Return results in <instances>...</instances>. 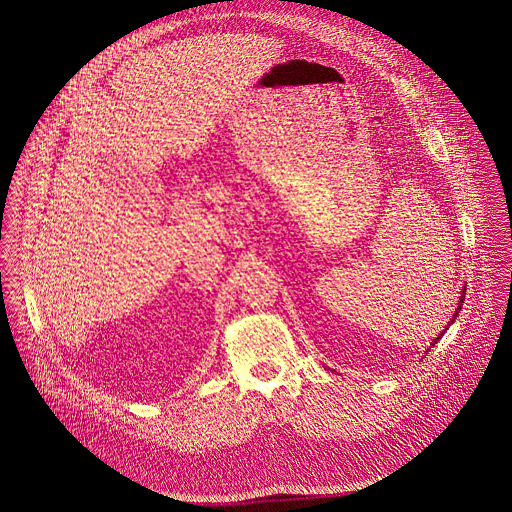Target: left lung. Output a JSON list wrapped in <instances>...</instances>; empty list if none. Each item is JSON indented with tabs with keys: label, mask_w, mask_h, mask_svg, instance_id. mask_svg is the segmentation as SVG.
Masks as SVG:
<instances>
[{
	"label": "left lung",
	"mask_w": 512,
	"mask_h": 512,
	"mask_svg": "<svg viewBox=\"0 0 512 512\" xmlns=\"http://www.w3.org/2000/svg\"><path fill=\"white\" fill-rule=\"evenodd\" d=\"M464 294H466V286H462V290H460V296H458V306H456V310H454V314H452V318H450V322H448V326H450V324H452V322H454V318H456V316H458V312H460V308H462V300H464ZM448 326H446V328H444V330H442V332H440V334H438V338H434V342H432V346H434V344H436V342H438V340H440V338H442V334H444V332H446V330H448ZM426 352H428V350H426Z\"/></svg>",
	"instance_id": "obj_1"
}]
</instances>
